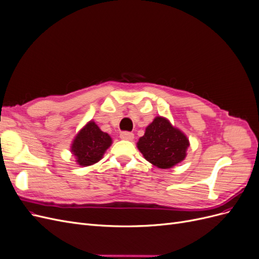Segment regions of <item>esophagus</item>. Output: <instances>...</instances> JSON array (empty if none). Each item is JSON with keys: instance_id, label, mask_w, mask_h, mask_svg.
I'll return each instance as SVG.
<instances>
[{"instance_id": "esophagus-1", "label": "esophagus", "mask_w": 259, "mask_h": 259, "mask_svg": "<svg viewBox=\"0 0 259 259\" xmlns=\"http://www.w3.org/2000/svg\"><path fill=\"white\" fill-rule=\"evenodd\" d=\"M120 137L123 140H133V139H134V134H133V133H130V132H122L120 134Z\"/></svg>"}]
</instances>
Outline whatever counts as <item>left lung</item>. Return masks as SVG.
Segmentation results:
<instances>
[{"instance_id": "1", "label": "left lung", "mask_w": 259, "mask_h": 259, "mask_svg": "<svg viewBox=\"0 0 259 259\" xmlns=\"http://www.w3.org/2000/svg\"><path fill=\"white\" fill-rule=\"evenodd\" d=\"M189 140L163 116H156L146 127L137 148L144 158L156 167L166 169L185 160Z\"/></svg>"}]
</instances>
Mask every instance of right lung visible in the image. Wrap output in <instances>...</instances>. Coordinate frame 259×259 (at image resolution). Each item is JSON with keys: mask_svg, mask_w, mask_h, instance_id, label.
Masks as SVG:
<instances>
[{"mask_svg": "<svg viewBox=\"0 0 259 259\" xmlns=\"http://www.w3.org/2000/svg\"><path fill=\"white\" fill-rule=\"evenodd\" d=\"M112 139L101 131L95 122L90 121L77 133L71 145V152L81 166H90L103 159Z\"/></svg>", "mask_w": 259, "mask_h": 259, "instance_id": "right-lung-1", "label": "right lung"}]
</instances>
